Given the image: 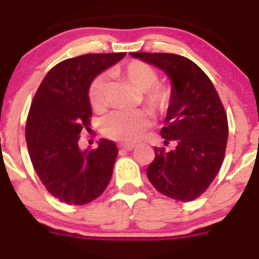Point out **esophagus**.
<instances>
[{
  "label": "esophagus",
  "mask_w": 259,
  "mask_h": 259,
  "mask_svg": "<svg viewBox=\"0 0 259 259\" xmlns=\"http://www.w3.org/2000/svg\"><path fill=\"white\" fill-rule=\"evenodd\" d=\"M120 148H121V150H125V151H133L135 148V146H134V144L122 143V144H120Z\"/></svg>",
  "instance_id": "34e87169"
}]
</instances>
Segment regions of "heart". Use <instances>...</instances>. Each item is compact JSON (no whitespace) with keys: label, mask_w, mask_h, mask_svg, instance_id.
Instances as JSON below:
<instances>
[{"label":"heart","mask_w":259,"mask_h":259,"mask_svg":"<svg viewBox=\"0 0 259 259\" xmlns=\"http://www.w3.org/2000/svg\"><path fill=\"white\" fill-rule=\"evenodd\" d=\"M111 74L120 77L138 92L144 93L143 101L155 113H165L173 102V90L167 85L156 83L158 74L152 66L141 60H132L125 66L117 67ZM106 76H98L89 88V101L95 111H103L107 104ZM151 116L144 111L138 112H112L102 121V130L108 138L124 142H134L148 129Z\"/></svg>","instance_id":"obj_1"}]
</instances>
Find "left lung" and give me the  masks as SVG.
Listing matches in <instances>:
<instances>
[{"label": "left lung", "instance_id": "left-lung-1", "mask_svg": "<svg viewBox=\"0 0 259 259\" xmlns=\"http://www.w3.org/2000/svg\"><path fill=\"white\" fill-rule=\"evenodd\" d=\"M161 69L170 80L173 102L161 137L176 148H155L147 167L153 187L167 197L191 201L210 186L220 171L228 138L227 115L209 77L190 59L165 53H130Z\"/></svg>", "mask_w": 259, "mask_h": 259}]
</instances>
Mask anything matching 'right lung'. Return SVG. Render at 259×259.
Instances as JSON below:
<instances>
[{
	"label": "right lung",
	"instance_id": "right-lung-1",
	"mask_svg": "<svg viewBox=\"0 0 259 259\" xmlns=\"http://www.w3.org/2000/svg\"><path fill=\"white\" fill-rule=\"evenodd\" d=\"M125 55L86 54L63 60L49 71L33 98L25 126L28 152L46 190L66 204L93 201L111 181L116 144L101 139L97 150H81L78 139L90 125V83Z\"/></svg>",
	"mask_w": 259,
	"mask_h": 259
}]
</instances>
